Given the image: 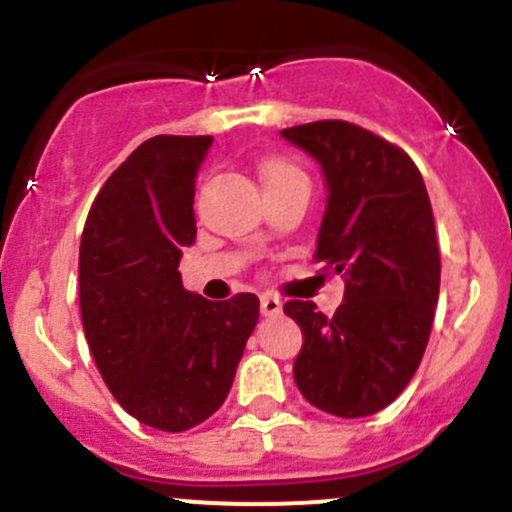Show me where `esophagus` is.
Segmentation results:
<instances>
[{"label":"esophagus","mask_w":512,"mask_h":512,"mask_svg":"<svg viewBox=\"0 0 512 512\" xmlns=\"http://www.w3.org/2000/svg\"><path fill=\"white\" fill-rule=\"evenodd\" d=\"M260 309H262V314H265V317H275V314L282 312V302L275 297V294H262Z\"/></svg>","instance_id":"1"}]
</instances>
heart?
<instances>
[{
  "instance_id": "1",
  "label": "heart",
  "mask_w": 512,
  "mask_h": 512,
  "mask_svg": "<svg viewBox=\"0 0 512 512\" xmlns=\"http://www.w3.org/2000/svg\"><path fill=\"white\" fill-rule=\"evenodd\" d=\"M287 178H304L297 168L285 163H267L265 165V183H272V180H287Z\"/></svg>"
}]
</instances>
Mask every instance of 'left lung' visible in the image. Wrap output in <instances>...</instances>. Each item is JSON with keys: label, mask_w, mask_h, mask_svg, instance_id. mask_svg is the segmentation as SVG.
Segmentation results:
<instances>
[{"label": "left lung", "mask_w": 512, "mask_h": 512, "mask_svg": "<svg viewBox=\"0 0 512 512\" xmlns=\"http://www.w3.org/2000/svg\"><path fill=\"white\" fill-rule=\"evenodd\" d=\"M319 163L327 208L317 257L344 275L334 317L292 299L285 314L302 329L294 384L332 416L386 409L416 374L441 287L431 200L414 160L347 121L280 131Z\"/></svg>", "instance_id": "obj_1"}]
</instances>
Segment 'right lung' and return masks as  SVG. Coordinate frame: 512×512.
Segmentation results:
<instances>
[{
  "label": "right lung",
  "instance_id": "right-lung-1",
  "mask_svg": "<svg viewBox=\"0 0 512 512\" xmlns=\"http://www.w3.org/2000/svg\"><path fill=\"white\" fill-rule=\"evenodd\" d=\"M210 146V136L148 138L103 183L81 235V319L98 371L128 414L168 433L223 406L260 317L255 294L210 302L180 280Z\"/></svg>",
  "mask_w": 512,
  "mask_h": 512
}]
</instances>
